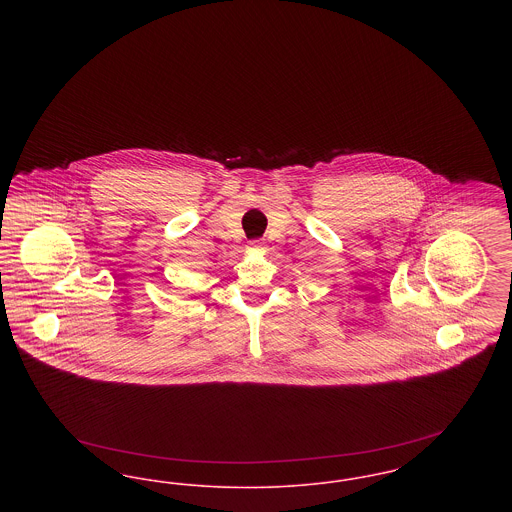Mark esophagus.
Masks as SVG:
<instances>
[{
	"label": "esophagus",
	"instance_id": "obj_1",
	"mask_svg": "<svg viewBox=\"0 0 512 512\" xmlns=\"http://www.w3.org/2000/svg\"><path fill=\"white\" fill-rule=\"evenodd\" d=\"M263 247V242L261 240H255V242H251V249H261Z\"/></svg>",
	"mask_w": 512,
	"mask_h": 512
}]
</instances>
